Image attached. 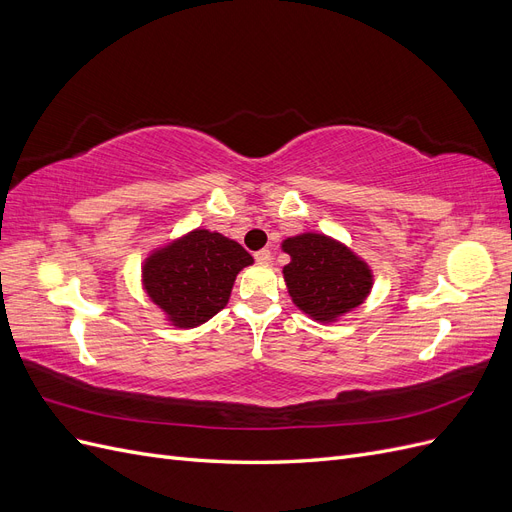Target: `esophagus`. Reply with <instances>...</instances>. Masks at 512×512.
<instances>
[{
  "label": "esophagus",
  "instance_id": "1",
  "mask_svg": "<svg viewBox=\"0 0 512 512\" xmlns=\"http://www.w3.org/2000/svg\"><path fill=\"white\" fill-rule=\"evenodd\" d=\"M254 258L256 262H260V265H267V262H271V250H258Z\"/></svg>",
  "mask_w": 512,
  "mask_h": 512
}]
</instances>
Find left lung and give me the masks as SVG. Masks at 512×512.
<instances>
[{
  "label": "left lung",
  "mask_w": 512,
  "mask_h": 512,
  "mask_svg": "<svg viewBox=\"0 0 512 512\" xmlns=\"http://www.w3.org/2000/svg\"><path fill=\"white\" fill-rule=\"evenodd\" d=\"M284 280L292 303L316 322H335L359 307L374 286L367 262L350 247L318 232L288 237Z\"/></svg>",
  "instance_id": "1"
}]
</instances>
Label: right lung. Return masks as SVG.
<instances>
[{
  "mask_svg": "<svg viewBox=\"0 0 512 512\" xmlns=\"http://www.w3.org/2000/svg\"><path fill=\"white\" fill-rule=\"evenodd\" d=\"M254 258L220 232L196 228L151 252L143 288L177 329H194L226 307L237 273Z\"/></svg>",
  "mask_w": 512,
  "mask_h": 512,
  "instance_id": "add662e5",
  "label": "right lung"
}]
</instances>
